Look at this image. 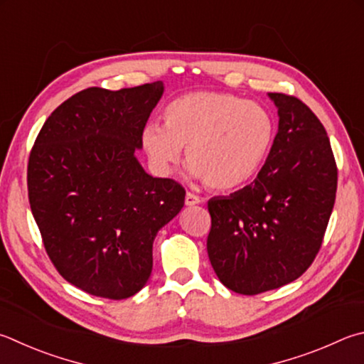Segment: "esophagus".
I'll return each instance as SVG.
<instances>
[{
    "label": "esophagus",
    "instance_id": "obj_1",
    "mask_svg": "<svg viewBox=\"0 0 364 364\" xmlns=\"http://www.w3.org/2000/svg\"><path fill=\"white\" fill-rule=\"evenodd\" d=\"M184 202H186V205H197V203H200L202 202V199L199 196H196L194 193H186V199H184Z\"/></svg>",
    "mask_w": 364,
    "mask_h": 364
}]
</instances>
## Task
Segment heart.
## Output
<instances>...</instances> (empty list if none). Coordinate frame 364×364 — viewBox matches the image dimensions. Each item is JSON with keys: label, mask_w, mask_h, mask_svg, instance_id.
<instances>
[{"label": "heart", "mask_w": 364, "mask_h": 364, "mask_svg": "<svg viewBox=\"0 0 364 364\" xmlns=\"http://www.w3.org/2000/svg\"><path fill=\"white\" fill-rule=\"evenodd\" d=\"M165 125L149 122L143 146L156 168L168 173L188 146L189 173L215 191L253 180L272 148L275 122L259 103L228 92H191L164 111Z\"/></svg>", "instance_id": "heart-1"}]
</instances>
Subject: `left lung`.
Wrapping results in <instances>:
<instances>
[{
    "label": "left lung",
    "instance_id": "1",
    "mask_svg": "<svg viewBox=\"0 0 364 364\" xmlns=\"http://www.w3.org/2000/svg\"><path fill=\"white\" fill-rule=\"evenodd\" d=\"M279 132L256 180L208 200V257L224 287L255 296L306 272L321 248L338 189L326 130L299 98L269 94Z\"/></svg>",
    "mask_w": 364,
    "mask_h": 364
}]
</instances>
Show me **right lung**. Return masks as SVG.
<instances>
[{
    "label": "right lung",
    "instance_id": "1",
    "mask_svg": "<svg viewBox=\"0 0 364 364\" xmlns=\"http://www.w3.org/2000/svg\"><path fill=\"white\" fill-rule=\"evenodd\" d=\"M162 92L161 81L84 89L48 117L31 148L28 200L46 253L92 296L121 301L140 291L156 234L184 205L180 183L153 178L135 157Z\"/></svg>",
    "mask_w": 364,
    "mask_h": 364
}]
</instances>
